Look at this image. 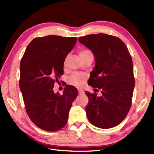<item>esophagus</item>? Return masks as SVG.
<instances>
[{"mask_svg":"<svg viewBox=\"0 0 154 154\" xmlns=\"http://www.w3.org/2000/svg\"><path fill=\"white\" fill-rule=\"evenodd\" d=\"M78 92L79 94H83L85 92L83 90H82V89H78Z\"/></svg>","mask_w":154,"mask_h":154,"instance_id":"1","label":"esophagus"}]
</instances>
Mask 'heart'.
<instances>
[{"mask_svg": "<svg viewBox=\"0 0 154 154\" xmlns=\"http://www.w3.org/2000/svg\"><path fill=\"white\" fill-rule=\"evenodd\" d=\"M92 54L91 52L88 51V50H81L79 51V56L81 58H83L88 55ZM67 57L66 58V60ZM85 79V76L83 74L78 73H75L71 75L69 77V83L76 86V87H79L83 83V82Z\"/></svg>", "mask_w": 154, "mask_h": 154, "instance_id": "heart-1", "label": "heart"}]
</instances>
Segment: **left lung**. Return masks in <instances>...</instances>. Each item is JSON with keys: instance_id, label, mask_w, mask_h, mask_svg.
I'll return each instance as SVG.
<instances>
[{"instance_id": "1", "label": "left lung", "mask_w": 154, "mask_h": 154, "mask_svg": "<svg viewBox=\"0 0 154 154\" xmlns=\"http://www.w3.org/2000/svg\"><path fill=\"white\" fill-rule=\"evenodd\" d=\"M93 53L95 66L89 79L102 95L85 91L88 98L86 113L88 121L101 128L118 125L131 106L134 88L133 60L125 44L118 37L104 33L78 38Z\"/></svg>"}]
</instances>
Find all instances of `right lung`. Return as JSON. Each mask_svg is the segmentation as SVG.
<instances>
[{
	"mask_svg": "<svg viewBox=\"0 0 154 154\" xmlns=\"http://www.w3.org/2000/svg\"><path fill=\"white\" fill-rule=\"evenodd\" d=\"M77 38L56 35L35 38L21 60L20 88L27 113L35 125L45 131H56L66 125L78 95L77 89L71 85L63 89L62 95L53 91Z\"/></svg>",
	"mask_w": 154,
	"mask_h": 154,
	"instance_id": "right-lung-1",
	"label": "right lung"
}]
</instances>
